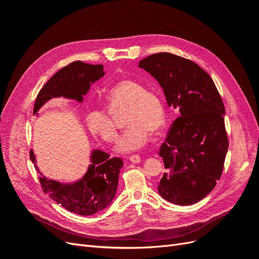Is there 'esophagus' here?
Returning <instances> with one entry per match:
<instances>
[{
    "instance_id": "esophagus-1",
    "label": "esophagus",
    "mask_w": 259,
    "mask_h": 259,
    "mask_svg": "<svg viewBox=\"0 0 259 259\" xmlns=\"http://www.w3.org/2000/svg\"><path fill=\"white\" fill-rule=\"evenodd\" d=\"M130 161H131L132 163L137 164V163H139L140 161H142V158H140L139 154H133V155L130 156Z\"/></svg>"
}]
</instances>
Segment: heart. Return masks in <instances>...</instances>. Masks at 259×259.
Instances as JSON below:
<instances>
[{"label": "heart", "instance_id": "b5f03b06", "mask_svg": "<svg viewBox=\"0 0 259 259\" xmlns=\"http://www.w3.org/2000/svg\"><path fill=\"white\" fill-rule=\"evenodd\" d=\"M107 109L95 107L86 114L90 131L106 143H114L117 132L112 114L127 108L125 130L120 136L115 150L128 153L146 146L150 132L160 131L165 124V108L162 98L153 91L147 90L138 81L125 79L116 82L106 94Z\"/></svg>", "mask_w": 259, "mask_h": 259}]
</instances>
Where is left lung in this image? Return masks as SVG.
<instances>
[{
    "label": "left lung",
    "instance_id": "left-lung-1",
    "mask_svg": "<svg viewBox=\"0 0 259 259\" xmlns=\"http://www.w3.org/2000/svg\"><path fill=\"white\" fill-rule=\"evenodd\" d=\"M160 83L167 105L179 110L159 154L166 171L158 190L177 205H191L214 189L228 150L225 106L206 71L192 60L156 53L139 61Z\"/></svg>",
    "mask_w": 259,
    "mask_h": 259
}]
</instances>
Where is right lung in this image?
Returning a JSON list of instances; mask_svg holds the SVG:
<instances>
[{"instance_id":"1","label":"right lung","mask_w":259,"mask_h":259,"mask_svg":"<svg viewBox=\"0 0 259 259\" xmlns=\"http://www.w3.org/2000/svg\"><path fill=\"white\" fill-rule=\"evenodd\" d=\"M103 65H91L83 61H73L60 69L46 82L38 92L34 103L35 114L46 101L64 96L66 98L83 100V95L89 92L91 84L104 76ZM108 153L94 150L91 156L92 164L82 179L71 185L60 184L49 179L41 173L40 184L45 193L74 214L89 216L105 209L115 197L120 169L123 161L120 158H109ZM30 159L34 163L35 156L30 151Z\"/></svg>"}]
</instances>
